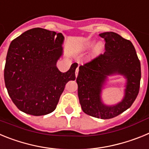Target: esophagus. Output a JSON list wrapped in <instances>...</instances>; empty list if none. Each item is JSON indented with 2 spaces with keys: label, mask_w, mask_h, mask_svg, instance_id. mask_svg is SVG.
I'll return each mask as SVG.
<instances>
[{
  "label": "esophagus",
  "mask_w": 149,
  "mask_h": 149,
  "mask_svg": "<svg viewBox=\"0 0 149 149\" xmlns=\"http://www.w3.org/2000/svg\"><path fill=\"white\" fill-rule=\"evenodd\" d=\"M78 72H79V68H78V67H77V69H76V71H75V77H77V75H78Z\"/></svg>",
  "instance_id": "1"
}]
</instances>
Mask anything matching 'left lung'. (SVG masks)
<instances>
[{
  "instance_id": "8db88e82",
  "label": "left lung",
  "mask_w": 149,
  "mask_h": 149,
  "mask_svg": "<svg viewBox=\"0 0 149 149\" xmlns=\"http://www.w3.org/2000/svg\"><path fill=\"white\" fill-rule=\"evenodd\" d=\"M105 41V51L79 67L77 93L83 111L102 119L114 118L130 107L136 98L141 79V66L131 41L114 32L99 34ZM120 73L126 77V94L120 103L107 106L100 99L106 77Z\"/></svg>"
}]
</instances>
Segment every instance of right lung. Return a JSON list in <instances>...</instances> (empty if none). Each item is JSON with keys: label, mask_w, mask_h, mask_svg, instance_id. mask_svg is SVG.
Instances as JSON below:
<instances>
[{"label": "right lung", "mask_w": 149, "mask_h": 149, "mask_svg": "<svg viewBox=\"0 0 149 149\" xmlns=\"http://www.w3.org/2000/svg\"><path fill=\"white\" fill-rule=\"evenodd\" d=\"M63 39L61 33L36 27L10 43L4 68L5 85L21 111L33 116L53 112L65 84L75 80L77 63L65 73L56 65L63 54Z\"/></svg>", "instance_id": "obj_1"}]
</instances>
